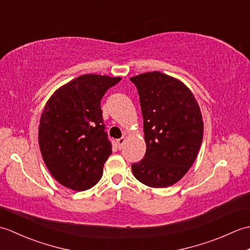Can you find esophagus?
I'll list each match as a JSON object with an SVG mask.
<instances>
[{
  "instance_id": "obj_1",
  "label": "esophagus",
  "mask_w": 250,
  "mask_h": 250,
  "mask_svg": "<svg viewBox=\"0 0 250 250\" xmlns=\"http://www.w3.org/2000/svg\"><path fill=\"white\" fill-rule=\"evenodd\" d=\"M125 143V136H122V137H120V139L117 140V145H118L119 149H121V148L124 147Z\"/></svg>"
}]
</instances>
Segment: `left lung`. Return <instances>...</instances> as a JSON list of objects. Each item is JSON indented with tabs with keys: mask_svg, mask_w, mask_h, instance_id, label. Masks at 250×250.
Masks as SVG:
<instances>
[{
	"mask_svg": "<svg viewBox=\"0 0 250 250\" xmlns=\"http://www.w3.org/2000/svg\"><path fill=\"white\" fill-rule=\"evenodd\" d=\"M140 95L146 152L132 163L137 180L152 188L177 183L194 162L203 140V120L193 94L160 72L130 78Z\"/></svg>",
	"mask_w": 250,
	"mask_h": 250,
	"instance_id": "1",
	"label": "left lung"
}]
</instances>
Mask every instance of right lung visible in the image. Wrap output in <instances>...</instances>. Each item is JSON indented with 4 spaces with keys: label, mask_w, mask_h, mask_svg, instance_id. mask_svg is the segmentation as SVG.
Masks as SVG:
<instances>
[{
    "label": "right lung",
    "mask_w": 250,
    "mask_h": 250,
    "mask_svg": "<svg viewBox=\"0 0 250 250\" xmlns=\"http://www.w3.org/2000/svg\"><path fill=\"white\" fill-rule=\"evenodd\" d=\"M120 77L86 74L58 89L41 117L39 143L49 172L76 191L93 187L111 155L101 100Z\"/></svg>",
    "instance_id": "add662e5"
}]
</instances>
